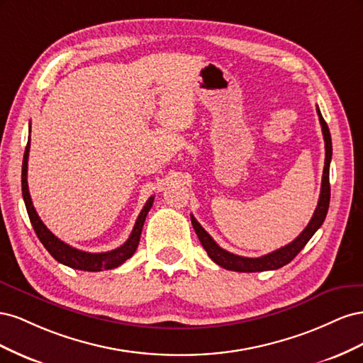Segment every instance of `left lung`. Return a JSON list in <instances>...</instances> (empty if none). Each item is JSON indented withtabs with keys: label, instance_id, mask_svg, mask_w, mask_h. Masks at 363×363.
<instances>
[{
	"label": "left lung",
	"instance_id": "left-lung-1",
	"mask_svg": "<svg viewBox=\"0 0 363 363\" xmlns=\"http://www.w3.org/2000/svg\"><path fill=\"white\" fill-rule=\"evenodd\" d=\"M316 112H318V118H320V124L323 128L324 142H325V162H324L320 200H318V206L315 208L313 216L309 221V224H307V227L292 240L291 244L260 257H242L219 247L212 239V236L208 235L200 225V223L191 215L194 230L196 236H199L203 248L207 251L208 257H211L215 263H218L219 267L230 271H238V272H259V271L279 269L284 265H288V263L304 248V245L309 242V239L315 235L316 230L323 225L328 211V204H330V182H328V169H330V162H332V136H330V130H328L327 123L324 121L318 107H316Z\"/></svg>",
	"mask_w": 363,
	"mask_h": 363
}]
</instances>
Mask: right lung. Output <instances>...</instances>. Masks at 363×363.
I'll return each mask as SVG.
<instances>
[{
	"instance_id": "add662e5",
	"label": "right lung",
	"mask_w": 363,
	"mask_h": 363,
	"mask_svg": "<svg viewBox=\"0 0 363 363\" xmlns=\"http://www.w3.org/2000/svg\"><path fill=\"white\" fill-rule=\"evenodd\" d=\"M28 152H30V138L26 147L24 152V160H23V174H21V184H23V196H24V203L27 207V213L30 218V223L35 228V232L42 242V245L48 250L50 255L56 259L57 262L63 263L69 268L74 269H82V271H89V272H96V271H103V269H113L118 268L119 265L130 259L135 255V251L139 245L140 240V233H142V227H144L145 218L150 212V208L155 203V196H150L148 201L145 203L144 208H142L136 224L131 230V233L125 242L107 252H86L82 250L72 248L71 245L65 244L63 240H60L57 236H54L47 225L40 221L39 215L36 213V208L31 203V196L28 192V182H27V168H28Z\"/></svg>"
}]
</instances>
